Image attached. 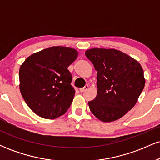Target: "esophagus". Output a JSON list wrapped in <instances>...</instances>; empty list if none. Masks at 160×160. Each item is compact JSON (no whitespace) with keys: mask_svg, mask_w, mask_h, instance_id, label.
<instances>
[{"mask_svg":"<svg viewBox=\"0 0 160 160\" xmlns=\"http://www.w3.org/2000/svg\"><path fill=\"white\" fill-rule=\"evenodd\" d=\"M88 88H89V86H85L83 88H80V92H85L86 90H87Z\"/></svg>","mask_w":160,"mask_h":160,"instance_id":"esophagus-1","label":"esophagus"}]
</instances>
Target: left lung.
Returning <instances> with one entry per match:
<instances>
[{"label":"left lung","mask_w":160,"mask_h":160,"mask_svg":"<svg viewBox=\"0 0 160 160\" xmlns=\"http://www.w3.org/2000/svg\"><path fill=\"white\" fill-rule=\"evenodd\" d=\"M85 54L97 71V95L88 102L89 109L102 122L119 120L135 106L144 89L142 67L115 49L93 48Z\"/></svg>","instance_id":"left-lung-1"}]
</instances>
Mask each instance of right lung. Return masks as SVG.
Masks as SVG:
<instances>
[{
    "label": "right lung",
    "mask_w": 160,
    "mask_h": 160,
    "mask_svg": "<svg viewBox=\"0 0 160 160\" xmlns=\"http://www.w3.org/2000/svg\"><path fill=\"white\" fill-rule=\"evenodd\" d=\"M78 56L75 49L57 46L31 55L20 66V92L37 115L53 120L70 108L75 91L68 67Z\"/></svg>",
    "instance_id": "1"
}]
</instances>
